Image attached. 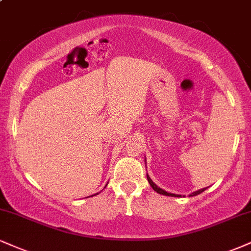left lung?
Masks as SVG:
<instances>
[{
    "label": "left lung",
    "mask_w": 251,
    "mask_h": 251,
    "mask_svg": "<svg viewBox=\"0 0 251 251\" xmlns=\"http://www.w3.org/2000/svg\"><path fill=\"white\" fill-rule=\"evenodd\" d=\"M145 160H146V159H145ZM147 180H149V182H150L151 187H152V188L154 189V191H155L156 193H159V194H161V195H166V196H174V198H181V196H182V195H179V194H173V193H168V192L164 191V189H162V188H160V187H158V186L155 185L154 182H153L152 179H151V177L149 176V174H147ZM204 191H206V188L199 189V191H196V192H194V193H192V194L189 195V196H195V195H199V194H201V193H202V192H204Z\"/></svg>",
    "instance_id": "1"
}]
</instances>
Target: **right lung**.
<instances>
[{"mask_svg": "<svg viewBox=\"0 0 251 251\" xmlns=\"http://www.w3.org/2000/svg\"><path fill=\"white\" fill-rule=\"evenodd\" d=\"M97 194H98V193H97ZM96 195V194H95ZM91 196H93V195H91Z\"/></svg>", "mask_w": 251, "mask_h": 251, "instance_id": "1", "label": "right lung"}]
</instances>
